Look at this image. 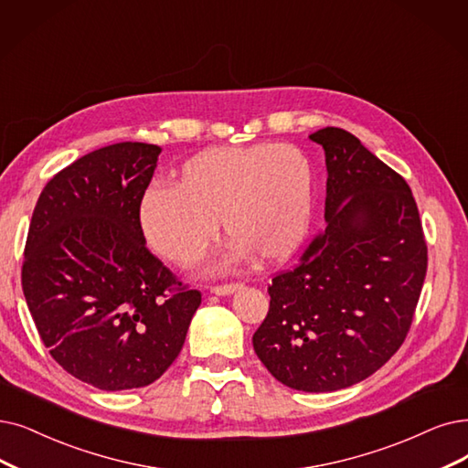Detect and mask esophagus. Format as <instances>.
<instances>
[{"mask_svg":"<svg viewBox=\"0 0 468 468\" xmlns=\"http://www.w3.org/2000/svg\"><path fill=\"white\" fill-rule=\"evenodd\" d=\"M239 286H241V284H238V282L220 284V286H213V288H211V292H213V293H217V295H230V293H234Z\"/></svg>","mask_w":468,"mask_h":468,"instance_id":"34e87169","label":"esophagus"}]
</instances>
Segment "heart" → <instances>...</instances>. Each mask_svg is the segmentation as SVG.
<instances>
[{
    "instance_id": "b5f03b06",
    "label": "heart",
    "mask_w": 468,
    "mask_h": 468,
    "mask_svg": "<svg viewBox=\"0 0 468 468\" xmlns=\"http://www.w3.org/2000/svg\"><path fill=\"white\" fill-rule=\"evenodd\" d=\"M314 171L292 144L211 147L184 161L173 186H152L140 199L142 232L163 259L188 267L209 250L217 220L232 241L222 267L280 263L307 236Z\"/></svg>"
}]
</instances>
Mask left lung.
I'll use <instances>...</instances> for the list:
<instances>
[{
	"mask_svg": "<svg viewBox=\"0 0 468 468\" xmlns=\"http://www.w3.org/2000/svg\"><path fill=\"white\" fill-rule=\"evenodd\" d=\"M326 157V229L272 278L253 349L302 391H335L377 372L407 338L428 267L413 192L344 128L309 136Z\"/></svg>",
	"mask_w": 468,
	"mask_h": 468,
	"instance_id": "8db88e82",
	"label": "left lung"
}]
</instances>
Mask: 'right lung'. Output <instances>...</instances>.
Returning <instances> with one entry per match:
<instances>
[{"mask_svg": "<svg viewBox=\"0 0 468 468\" xmlns=\"http://www.w3.org/2000/svg\"><path fill=\"white\" fill-rule=\"evenodd\" d=\"M159 154L96 149L46 184L30 220L21 276L34 324L69 375L105 391L155 382L201 303L145 248L138 207Z\"/></svg>", "mask_w": 468, "mask_h": 468, "instance_id": "1", "label": "right lung"}]
</instances>
